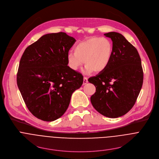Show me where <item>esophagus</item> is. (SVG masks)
<instances>
[{
	"mask_svg": "<svg viewBox=\"0 0 159 159\" xmlns=\"http://www.w3.org/2000/svg\"><path fill=\"white\" fill-rule=\"evenodd\" d=\"M87 82H88L87 78L86 77H84V81H83V85H85Z\"/></svg>",
	"mask_w": 159,
	"mask_h": 159,
	"instance_id": "esophagus-1",
	"label": "esophagus"
}]
</instances>
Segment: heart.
I'll use <instances>...</instances> for the list:
<instances>
[{"label":"heart","instance_id":"1","mask_svg":"<svg viewBox=\"0 0 159 159\" xmlns=\"http://www.w3.org/2000/svg\"><path fill=\"white\" fill-rule=\"evenodd\" d=\"M74 52L67 55V64L70 69L76 71L85 63V72L99 73L109 65L113 53L111 41L106 38L93 37L77 43Z\"/></svg>","mask_w":159,"mask_h":159}]
</instances>
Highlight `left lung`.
<instances>
[{
    "label": "left lung",
    "instance_id": "left-lung-1",
    "mask_svg": "<svg viewBox=\"0 0 159 159\" xmlns=\"http://www.w3.org/2000/svg\"><path fill=\"white\" fill-rule=\"evenodd\" d=\"M112 41L113 53L106 69L88 79L96 87L90 101L100 114L116 118L133 107L141 90L143 72L137 50L120 33L104 34Z\"/></svg>",
    "mask_w": 159,
    "mask_h": 159
}]
</instances>
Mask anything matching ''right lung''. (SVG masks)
I'll return each mask as SVG.
<instances>
[{
  "instance_id": "obj_1",
  "label": "right lung",
  "mask_w": 159,
  "mask_h": 159,
  "mask_svg": "<svg viewBox=\"0 0 159 159\" xmlns=\"http://www.w3.org/2000/svg\"><path fill=\"white\" fill-rule=\"evenodd\" d=\"M75 41L65 33L47 34L22 55L17 84L28 109L39 120L60 118L72 93L83 84V75L67 64V55Z\"/></svg>"
}]
</instances>
